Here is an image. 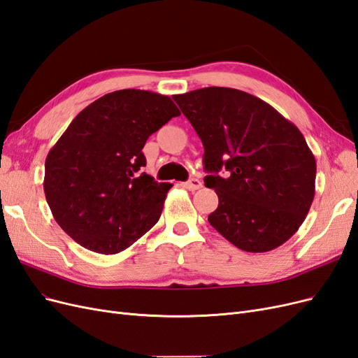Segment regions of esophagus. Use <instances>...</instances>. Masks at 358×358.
I'll list each match as a JSON object with an SVG mask.
<instances>
[{"label": "esophagus", "mask_w": 358, "mask_h": 358, "mask_svg": "<svg viewBox=\"0 0 358 358\" xmlns=\"http://www.w3.org/2000/svg\"><path fill=\"white\" fill-rule=\"evenodd\" d=\"M182 187L189 189V191H196V189L201 188V182H200L199 179H189V180H187V182H183Z\"/></svg>", "instance_id": "esophagus-1"}]
</instances>
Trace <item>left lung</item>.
<instances>
[{"instance_id":"left-lung-1","label":"left lung","mask_w":358,"mask_h":358,"mask_svg":"<svg viewBox=\"0 0 358 358\" xmlns=\"http://www.w3.org/2000/svg\"><path fill=\"white\" fill-rule=\"evenodd\" d=\"M204 148V185L218 194L209 224L246 252L285 243L315 196L317 162L300 129L257 96L210 86L173 95ZM221 168L227 176L221 178Z\"/></svg>"}]
</instances>
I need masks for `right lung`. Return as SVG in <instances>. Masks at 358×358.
Returning a JSON list of instances; mask_svg holds the SVG:
<instances>
[{
	"label": "right lung",
	"instance_id": "right-lung-1",
	"mask_svg": "<svg viewBox=\"0 0 358 358\" xmlns=\"http://www.w3.org/2000/svg\"><path fill=\"white\" fill-rule=\"evenodd\" d=\"M180 112L142 90L103 95L76 116L45 162L46 200L73 241L92 252L124 251L158 222L171 183L140 173L150 134Z\"/></svg>",
	"mask_w": 358,
	"mask_h": 358
}]
</instances>
